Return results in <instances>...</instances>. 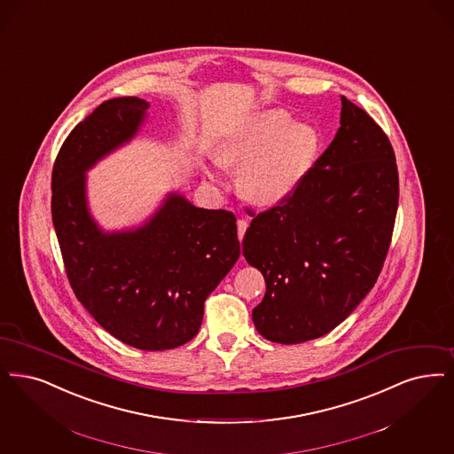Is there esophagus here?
<instances>
[{"instance_id": "1", "label": "esophagus", "mask_w": 454, "mask_h": 454, "mask_svg": "<svg viewBox=\"0 0 454 454\" xmlns=\"http://www.w3.org/2000/svg\"><path fill=\"white\" fill-rule=\"evenodd\" d=\"M236 224H238V238L243 239V235H245V231H247V228H248V219L239 218Z\"/></svg>"}]
</instances>
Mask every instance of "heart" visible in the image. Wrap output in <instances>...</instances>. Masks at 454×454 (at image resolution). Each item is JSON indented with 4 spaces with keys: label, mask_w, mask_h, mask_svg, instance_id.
I'll return each mask as SVG.
<instances>
[{
    "label": "heart",
    "mask_w": 454,
    "mask_h": 454,
    "mask_svg": "<svg viewBox=\"0 0 454 454\" xmlns=\"http://www.w3.org/2000/svg\"><path fill=\"white\" fill-rule=\"evenodd\" d=\"M319 148L317 131L291 123L284 109H265L248 118L219 146L218 160L238 167L239 189L258 204L287 198L304 179Z\"/></svg>",
    "instance_id": "obj_1"
}]
</instances>
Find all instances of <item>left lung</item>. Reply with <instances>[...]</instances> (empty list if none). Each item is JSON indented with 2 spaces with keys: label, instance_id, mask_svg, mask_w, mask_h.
<instances>
[{
  "label": "left lung",
  "instance_id": "1",
  "mask_svg": "<svg viewBox=\"0 0 454 454\" xmlns=\"http://www.w3.org/2000/svg\"><path fill=\"white\" fill-rule=\"evenodd\" d=\"M341 127L287 198L252 215L243 254L267 284L254 309L269 341L333 331L372 291L399 206L395 153L380 125L341 96Z\"/></svg>",
  "mask_w": 454,
  "mask_h": 454
}]
</instances>
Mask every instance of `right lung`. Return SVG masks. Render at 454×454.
I'll use <instances>...</instances> for the list:
<instances>
[{
	"label": "right lung",
	"instance_id": "1",
	"mask_svg": "<svg viewBox=\"0 0 454 454\" xmlns=\"http://www.w3.org/2000/svg\"><path fill=\"white\" fill-rule=\"evenodd\" d=\"M148 103L128 96L101 103L74 128L52 170V221L79 302L125 345L162 351L191 341L204 301L239 256L236 218L170 194L145 226L103 233L86 206V170L128 142Z\"/></svg>",
	"mask_w": 454,
	"mask_h": 454
}]
</instances>
